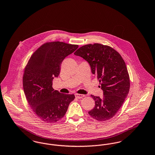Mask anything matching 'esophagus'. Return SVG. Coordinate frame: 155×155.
<instances>
[{"instance_id": "obj_1", "label": "esophagus", "mask_w": 155, "mask_h": 155, "mask_svg": "<svg viewBox=\"0 0 155 155\" xmlns=\"http://www.w3.org/2000/svg\"><path fill=\"white\" fill-rule=\"evenodd\" d=\"M75 97L77 98V99H81L82 97H84L85 95H82V94H76L75 95Z\"/></svg>"}]
</instances>
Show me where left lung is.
Instances as JSON below:
<instances>
[{
  "instance_id": "8db88e82",
  "label": "left lung",
  "mask_w": 155,
  "mask_h": 155,
  "mask_svg": "<svg viewBox=\"0 0 155 155\" xmlns=\"http://www.w3.org/2000/svg\"><path fill=\"white\" fill-rule=\"evenodd\" d=\"M74 54L88 62L103 91L102 97L91 95L95 106L89 114L100 121L110 120L119 110L129 92L130 77L125 61L113 48L100 44L85 45Z\"/></svg>"
}]
</instances>
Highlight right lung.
<instances>
[{
    "mask_svg": "<svg viewBox=\"0 0 155 155\" xmlns=\"http://www.w3.org/2000/svg\"><path fill=\"white\" fill-rule=\"evenodd\" d=\"M78 48L77 45L59 41L45 43L32 54L25 67L24 94L33 111L45 123H56L63 118L75 99L74 94L54 90L52 81L59 76L63 60Z\"/></svg>",
    "mask_w": 155,
    "mask_h": 155,
    "instance_id": "add662e5",
    "label": "right lung"
}]
</instances>
